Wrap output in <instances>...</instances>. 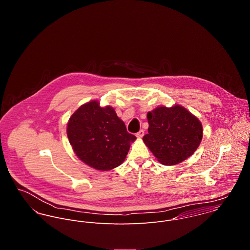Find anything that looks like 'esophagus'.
<instances>
[{"instance_id":"1","label":"esophagus","mask_w":250,"mask_h":250,"mask_svg":"<svg viewBox=\"0 0 250 250\" xmlns=\"http://www.w3.org/2000/svg\"><path fill=\"white\" fill-rule=\"evenodd\" d=\"M136 136H137V138H138V139H142L143 136H144V131H143V130H141L140 132H138V133H137V135H136Z\"/></svg>"}]
</instances>
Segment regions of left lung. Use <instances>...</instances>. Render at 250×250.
Returning <instances> with one entry per match:
<instances>
[{
    "label": "left lung",
    "instance_id": "left-lung-1",
    "mask_svg": "<svg viewBox=\"0 0 250 250\" xmlns=\"http://www.w3.org/2000/svg\"><path fill=\"white\" fill-rule=\"evenodd\" d=\"M148 134L143 142L166 166H174L190 157L203 137L199 119L180 105L158 107L147 113Z\"/></svg>",
    "mask_w": 250,
    "mask_h": 250
}]
</instances>
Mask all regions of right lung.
I'll use <instances>...</instances> for the list:
<instances>
[{
	"label": "right lung",
	"instance_id": "1",
	"mask_svg": "<svg viewBox=\"0 0 250 250\" xmlns=\"http://www.w3.org/2000/svg\"><path fill=\"white\" fill-rule=\"evenodd\" d=\"M67 137L77 157L102 171L120 166L137 139L127 132L113 107H101L95 100L82 105L72 114Z\"/></svg>",
	"mask_w": 250,
	"mask_h": 250
}]
</instances>
